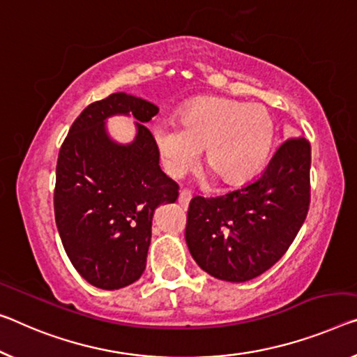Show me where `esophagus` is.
I'll return each mask as SVG.
<instances>
[{
	"label": "esophagus",
	"mask_w": 357,
	"mask_h": 357,
	"mask_svg": "<svg viewBox=\"0 0 357 357\" xmlns=\"http://www.w3.org/2000/svg\"><path fill=\"white\" fill-rule=\"evenodd\" d=\"M191 197H193V195H191L188 190H182V191H180V195H178V202H180V204H182L183 207H186V206L190 204Z\"/></svg>",
	"instance_id": "obj_1"
}]
</instances>
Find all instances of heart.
<instances>
[{
	"instance_id": "1",
	"label": "heart",
	"mask_w": 357,
	"mask_h": 357,
	"mask_svg": "<svg viewBox=\"0 0 357 357\" xmlns=\"http://www.w3.org/2000/svg\"><path fill=\"white\" fill-rule=\"evenodd\" d=\"M155 142L162 166L178 177L204 150V162L223 183L254 177L270 156L276 124L259 103L197 98L186 105L175 126H156Z\"/></svg>"
}]
</instances>
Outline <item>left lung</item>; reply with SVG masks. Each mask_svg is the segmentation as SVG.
Masks as SVG:
<instances>
[{
  "mask_svg": "<svg viewBox=\"0 0 357 357\" xmlns=\"http://www.w3.org/2000/svg\"><path fill=\"white\" fill-rule=\"evenodd\" d=\"M311 145L284 142L261 175L215 197L195 196L185 239L195 261L211 276L245 282L286 254L310 209Z\"/></svg>",
  "mask_w": 357,
  "mask_h": 357,
  "instance_id": "obj_1",
  "label": "left lung"
}]
</instances>
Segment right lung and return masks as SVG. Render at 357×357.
Listing matches in <instances>:
<instances>
[{
	"label": "right lung",
	"instance_id": "obj_1",
	"mask_svg": "<svg viewBox=\"0 0 357 357\" xmlns=\"http://www.w3.org/2000/svg\"><path fill=\"white\" fill-rule=\"evenodd\" d=\"M158 112L151 102L116 92L83 109L59 151L54 213L60 239L75 270L98 289H121L142 276L153 213L178 197L144 126ZM114 114L136 118L130 144L107 135L105 121Z\"/></svg>",
	"mask_w": 357,
	"mask_h": 357
}]
</instances>
